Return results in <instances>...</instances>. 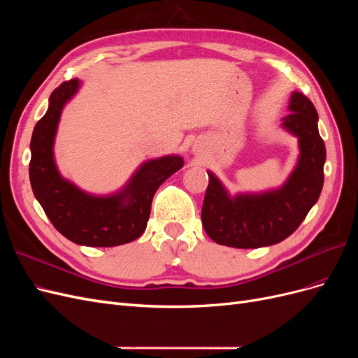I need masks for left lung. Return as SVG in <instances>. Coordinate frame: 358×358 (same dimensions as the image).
Segmentation results:
<instances>
[{
  "mask_svg": "<svg viewBox=\"0 0 358 358\" xmlns=\"http://www.w3.org/2000/svg\"><path fill=\"white\" fill-rule=\"evenodd\" d=\"M282 128L299 138L300 155L282 187L230 196L208 170L209 185L201 209L204 231L220 245L251 249L282 242L294 233L318 201L324 185L326 146L318 131V113L306 95L294 91Z\"/></svg>",
  "mask_w": 358,
  "mask_h": 358,
  "instance_id": "obj_1",
  "label": "left lung"
}]
</instances>
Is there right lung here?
Instances as JSON below:
<instances>
[{
  "instance_id": "add662e5",
  "label": "right lung",
  "mask_w": 358,
  "mask_h": 358,
  "mask_svg": "<svg viewBox=\"0 0 358 358\" xmlns=\"http://www.w3.org/2000/svg\"><path fill=\"white\" fill-rule=\"evenodd\" d=\"M80 80L61 83L49 96V107L31 137L29 180L36 199L53 227L69 241L94 248H110L143 234L157 189L183 167V158L167 155L145 161L124 188L110 196H94L64 179L53 157L61 113Z\"/></svg>"
}]
</instances>
